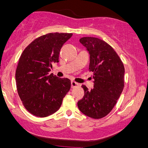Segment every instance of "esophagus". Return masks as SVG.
<instances>
[{
  "instance_id": "34e87169",
  "label": "esophagus",
  "mask_w": 148,
  "mask_h": 148,
  "mask_svg": "<svg viewBox=\"0 0 148 148\" xmlns=\"http://www.w3.org/2000/svg\"><path fill=\"white\" fill-rule=\"evenodd\" d=\"M79 84L77 83V82H75V81L71 82V87H72V88H76V87L79 86Z\"/></svg>"
}]
</instances>
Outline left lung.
<instances>
[{
    "instance_id": "1",
    "label": "left lung",
    "mask_w": 148,
    "mask_h": 148,
    "mask_svg": "<svg viewBox=\"0 0 148 148\" xmlns=\"http://www.w3.org/2000/svg\"><path fill=\"white\" fill-rule=\"evenodd\" d=\"M90 55L89 70L92 72L94 86L84 85V96L77 102L79 110L93 119L104 117L110 112L124 87L125 69L115 51L105 41L93 37L79 40Z\"/></svg>"
}]
</instances>
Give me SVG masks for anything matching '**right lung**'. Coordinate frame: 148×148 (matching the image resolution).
<instances>
[{
	"instance_id": "right-lung-1",
	"label": "right lung",
	"mask_w": 148,
	"mask_h": 148,
	"mask_svg": "<svg viewBox=\"0 0 148 148\" xmlns=\"http://www.w3.org/2000/svg\"><path fill=\"white\" fill-rule=\"evenodd\" d=\"M72 34L51 33L36 38L24 50L16 71L20 98L25 108L38 117L59 110L71 88V80L49 74L52 64L59 62L63 45Z\"/></svg>"
}]
</instances>
